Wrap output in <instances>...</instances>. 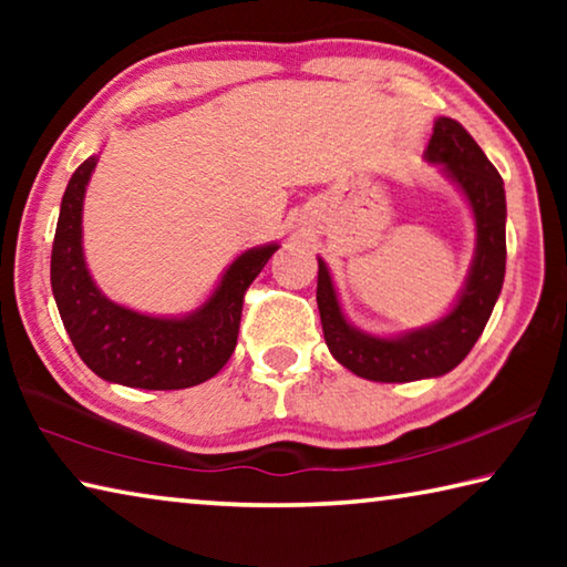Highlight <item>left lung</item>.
Instances as JSON below:
<instances>
[{
  "label": "left lung",
  "mask_w": 567,
  "mask_h": 567,
  "mask_svg": "<svg viewBox=\"0 0 567 567\" xmlns=\"http://www.w3.org/2000/svg\"><path fill=\"white\" fill-rule=\"evenodd\" d=\"M425 159L443 167L463 192L475 217V257L467 280L450 312L425 328L390 338L370 334L344 318L328 265L318 257V307L324 342L342 368L375 382H412L440 378L473 350L505 280V189L493 162L463 124L437 117Z\"/></svg>",
  "instance_id": "obj_1"
}]
</instances>
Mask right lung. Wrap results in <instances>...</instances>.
<instances>
[{"label": "right lung", "instance_id": "obj_1", "mask_svg": "<svg viewBox=\"0 0 567 567\" xmlns=\"http://www.w3.org/2000/svg\"><path fill=\"white\" fill-rule=\"evenodd\" d=\"M100 157L84 159L64 189L52 245L56 310L84 364L107 382L182 390L215 378L235 352L247 287L280 247L245 249L195 312L157 318L112 302L94 285L82 249L84 192Z\"/></svg>", "mask_w": 567, "mask_h": 567}]
</instances>
